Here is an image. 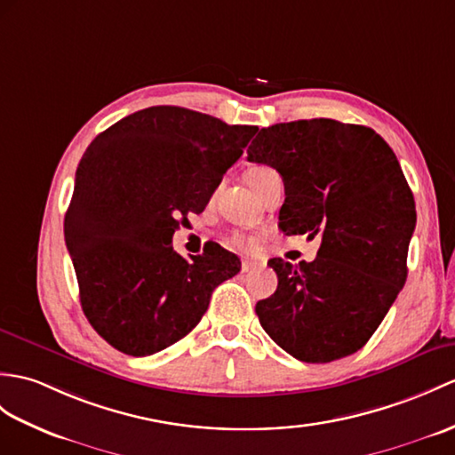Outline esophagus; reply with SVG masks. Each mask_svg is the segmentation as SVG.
<instances>
[{"instance_id":"34e87169","label":"esophagus","mask_w":455,"mask_h":455,"mask_svg":"<svg viewBox=\"0 0 455 455\" xmlns=\"http://www.w3.org/2000/svg\"><path fill=\"white\" fill-rule=\"evenodd\" d=\"M259 267H261V263H258V261L248 259V258L242 259V271H244V273H248V271H256V269H259Z\"/></svg>"}]
</instances>
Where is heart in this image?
Instances as JSON below:
<instances>
[{
    "label": "heart",
    "instance_id": "b5f03b06",
    "mask_svg": "<svg viewBox=\"0 0 455 455\" xmlns=\"http://www.w3.org/2000/svg\"><path fill=\"white\" fill-rule=\"evenodd\" d=\"M273 174H277V172L273 171V168H269V166H253V168H250V171L246 172V180H248V184L259 194L261 189H263V186L267 184V180H269ZM228 242H230L232 246H238V248H246V246H251V244H253L251 240H248V238H244V236H240V235H232V236L228 238Z\"/></svg>",
    "mask_w": 455,
    "mask_h": 455
}]
</instances>
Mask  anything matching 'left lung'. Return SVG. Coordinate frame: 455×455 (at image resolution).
<instances>
[{"instance_id":"left-lung-1","label":"left lung","mask_w":455,"mask_h":455,"mask_svg":"<svg viewBox=\"0 0 455 455\" xmlns=\"http://www.w3.org/2000/svg\"><path fill=\"white\" fill-rule=\"evenodd\" d=\"M248 161L283 176L284 235L322 238L314 261H269L279 284L256 304L261 327L304 363L356 353L407 279L417 211L395 153L366 125L314 118L261 128Z\"/></svg>"}]
</instances>
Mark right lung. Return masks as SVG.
I'll return each mask as SVG.
<instances>
[{"label": "right lung", "mask_w": 455, "mask_h": 455, "mask_svg": "<svg viewBox=\"0 0 455 455\" xmlns=\"http://www.w3.org/2000/svg\"><path fill=\"white\" fill-rule=\"evenodd\" d=\"M258 125H228L180 107L125 116L94 137L63 220L83 312L104 341L132 356L163 351L202 320L240 259L211 246L186 259L171 246L202 213Z\"/></svg>", "instance_id": "obj_1"}]
</instances>
